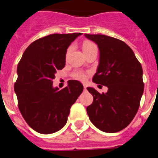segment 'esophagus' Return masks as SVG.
<instances>
[{"mask_svg":"<svg viewBox=\"0 0 158 158\" xmlns=\"http://www.w3.org/2000/svg\"><path fill=\"white\" fill-rule=\"evenodd\" d=\"M86 88H87V87H86V85H84V90H86Z\"/></svg>","mask_w":158,"mask_h":158,"instance_id":"34e87169","label":"esophagus"}]
</instances>
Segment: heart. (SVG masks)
<instances>
[{
    "label": "heart",
    "instance_id": "obj_1",
    "mask_svg": "<svg viewBox=\"0 0 158 158\" xmlns=\"http://www.w3.org/2000/svg\"><path fill=\"white\" fill-rule=\"evenodd\" d=\"M94 47H95V44H93L92 42H90V41H85L84 44H83V51H87V50H90V49L94 48ZM70 50H71V48H69L68 49V50H67V55H68L69 52H70ZM74 77H75L76 79H79V80L84 81L85 80V79H86V75H85V73H81V72H77V73L74 74Z\"/></svg>",
    "mask_w": 158,
    "mask_h": 158
}]
</instances>
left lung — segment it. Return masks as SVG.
<instances>
[{"label": "left lung", "mask_w": 158, "mask_h": 158, "mask_svg": "<svg viewBox=\"0 0 158 158\" xmlns=\"http://www.w3.org/2000/svg\"><path fill=\"white\" fill-rule=\"evenodd\" d=\"M84 35L96 43L99 50L93 81L108 87L107 93L102 94L87 88L94 97L87 113L98 129L115 133L128 126L138 110L144 89L142 66L123 41L105 35Z\"/></svg>", "instance_id": "obj_1"}]
</instances>
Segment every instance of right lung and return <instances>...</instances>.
Here are the masks:
<instances>
[{"mask_svg":"<svg viewBox=\"0 0 158 158\" xmlns=\"http://www.w3.org/2000/svg\"><path fill=\"white\" fill-rule=\"evenodd\" d=\"M82 33L52 34L33 41L18 64L14 90L23 119L33 130L49 135L65 126L72 105L83 90L77 80L63 89L52 86L57 70L65 66L67 50Z\"/></svg>","mask_w":158,"mask_h":158,"instance_id":"1","label":"right lung"}]
</instances>
